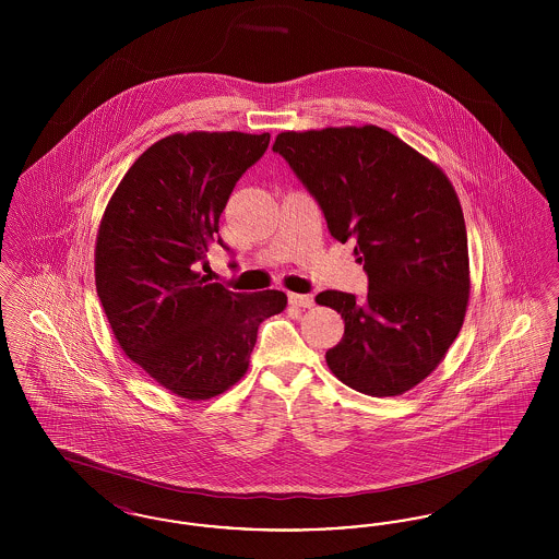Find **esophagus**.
<instances>
[{
    "label": "esophagus",
    "instance_id": "obj_1",
    "mask_svg": "<svg viewBox=\"0 0 559 559\" xmlns=\"http://www.w3.org/2000/svg\"><path fill=\"white\" fill-rule=\"evenodd\" d=\"M289 304L297 308H312L314 306V297L308 293H289Z\"/></svg>",
    "mask_w": 559,
    "mask_h": 559
}]
</instances>
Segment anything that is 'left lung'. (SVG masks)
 <instances>
[{"mask_svg": "<svg viewBox=\"0 0 559 559\" xmlns=\"http://www.w3.org/2000/svg\"><path fill=\"white\" fill-rule=\"evenodd\" d=\"M272 151L317 199L331 237L354 240L369 278L362 301L317 295L346 322L329 369L356 392L404 394L440 365L467 310V230L454 188L377 126L283 132Z\"/></svg>", "mask_w": 559, "mask_h": 559, "instance_id": "left-lung-1", "label": "left lung"}]
</instances>
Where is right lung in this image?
Masks as SVG:
<instances>
[{
  "mask_svg": "<svg viewBox=\"0 0 559 559\" xmlns=\"http://www.w3.org/2000/svg\"><path fill=\"white\" fill-rule=\"evenodd\" d=\"M270 133H174L146 148L108 201L96 240V292L133 362L188 400L226 392L247 372L258 326L283 292L237 293L197 272L240 176Z\"/></svg>",
  "mask_w": 559,
  "mask_h": 559,
  "instance_id": "obj_1",
  "label": "right lung"
}]
</instances>
